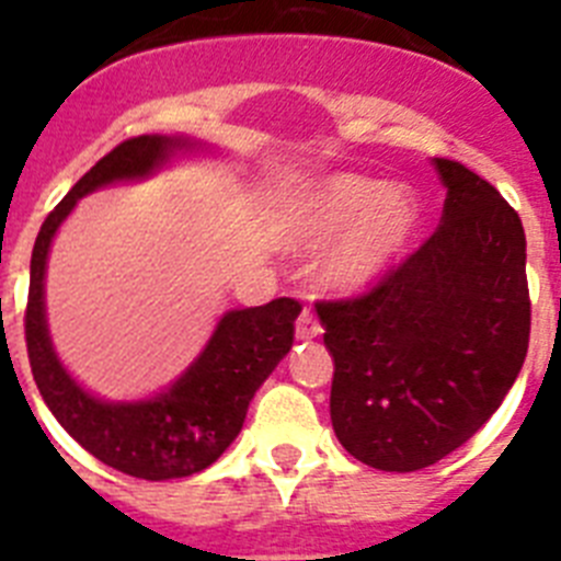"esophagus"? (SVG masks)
Wrapping results in <instances>:
<instances>
[{
	"mask_svg": "<svg viewBox=\"0 0 561 561\" xmlns=\"http://www.w3.org/2000/svg\"><path fill=\"white\" fill-rule=\"evenodd\" d=\"M320 334H323V329H320V323H317V317L311 314V311H304V314L297 317V323H295L297 340H311V336H320Z\"/></svg>",
	"mask_w": 561,
	"mask_h": 561,
	"instance_id": "esophagus-1",
	"label": "esophagus"
}]
</instances>
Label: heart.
Here are the masks:
<instances>
[{"instance_id": "obj_1", "label": "heart", "mask_w": 561, "mask_h": 561, "mask_svg": "<svg viewBox=\"0 0 561 561\" xmlns=\"http://www.w3.org/2000/svg\"><path fill=\"white\" fill-rule=\"evenodd\" d=\"M421 227V205L404 185L331 173L286 187L272 210V232L284 250L314 261V284L329 297H359L396 272Z\"/></svg>"}]
</instances>
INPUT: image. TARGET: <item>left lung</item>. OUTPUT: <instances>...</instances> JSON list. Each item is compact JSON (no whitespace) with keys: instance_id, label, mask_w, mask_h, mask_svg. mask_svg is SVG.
<instances>
[{"instance_id":"left-lung-1","label":"left lung","mask_w":561,"mask_h":561,"mask_svg":"<svg viewBox=\"0 0 561 561\" xmlns=\"http://www.w3.org/2000/svg\"><path fill=\"white\" fill-rule=\"evenodd\" d=\"M433 165L447 202L427 244L370 295L317 304L336 440L381 472H415L466 444L528 354L523 221L460 162Z\"/></svg>"}]
</instances>
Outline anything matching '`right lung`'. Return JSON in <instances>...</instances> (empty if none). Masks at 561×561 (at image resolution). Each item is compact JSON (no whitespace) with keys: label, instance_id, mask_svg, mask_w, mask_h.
I'll return each instance as SVG.
<instances>
[{"label":"right lung","instance_id":"1","mask_svg":"<svg viewBox=\"0 0 561 561\" xmlns=\"http://www.w3.org/2000/svg\"><path fill=\"white\" fill-rule=\"evenodd\" d=\"M196 153H216V146L182 134H146L121 142L83 173L44 219L30 257L24 336L38 393L87 453L140 480L191 478L221 458L244 427L252 396L289 354L300 314V304L291 297H277L255 309L225 311L199 356L168 388L146 399H103L67 370L49 336L44 300L53 238L89 193L151 180L171 162Z\"/></svg>","mask_w":561,"mask_h":561}]
</instances>
